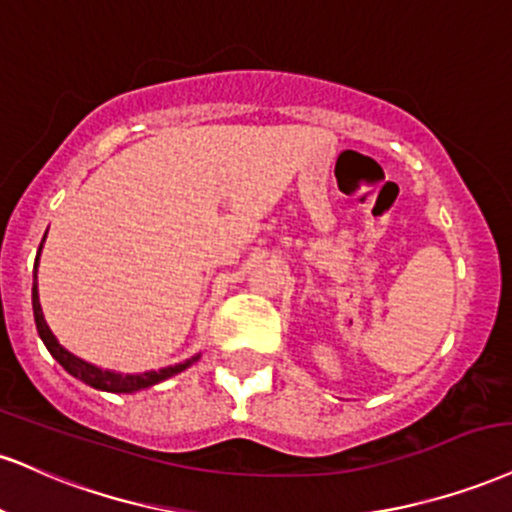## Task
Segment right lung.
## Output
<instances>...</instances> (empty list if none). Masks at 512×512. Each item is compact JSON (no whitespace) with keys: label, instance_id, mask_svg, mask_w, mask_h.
<instances>
[{"label":"right lung","instance_id":"add662e5","mask_svg":"<svg viewBox=\"0 0 512 512\" xmlns=\"http://www.w3.org/2000/svg\"><path fill=\"white\" fill-rule=\"evenodd\" d=\"M47 236V233H45ZM42 245H45V238H42L38 257H35V272H33V315H35V326H38V334L45 343L49 353H52L54 360L59 362L71 377H76L83 381V384L92 386L97 391H107V393H135L150 389V386L159 384V381L174 377V374H181L183 369H188L193 362L200 360V353L188 357V360L178 362V365H169L162 369H150V372H140V374H123V372H114V369H102L92 362L83 360V357L73 355L71 350H66L61 343L57 341V336L52 334L49 324L45 322V315H42V305H40V293H38V264H40V252Z\"/></svg>","mask_w":512,"mask_h":512}]
</instances>
